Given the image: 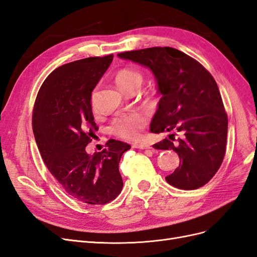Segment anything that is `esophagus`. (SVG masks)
Segmentation results:
<instances>
[{"instance_id":"esophagus-1","label":"esophagus","mask_w":257,"mask_h":257,"mask_svg":"<svg viewBox=\"0 0 257 257\" xmlns=\"http://www.w3.org/2000/svg\"><path fill=\"white\" fill-rule=\"evenodd\" d=\"M134 148H137V149H150V146H148L146 144H134L133 145Z\"/></svg>"}]
</instances>
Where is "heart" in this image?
Here are the masks:
<instances>
[{
    "label": "heart",
    "mask_w": 257,
    "mask_h": 257,
    "mask_svg": "<svg viewBox=\"0 0 257 257\" xmlns=\"http://www.w3.org/2000/svg\"><path fill=\"white\" fill-rule=\"evenodd\" d=\"M116 84L120 89L125 88L134 82L143 81L142 74L135 69L125 68L116 76ZM147 123L146 116L139 112H131L115 118L110 126L111 133L127 141H134L141 135V131L145 127Z\"/></svg>",
    "instance_id": "b5f03b06"
}]
</instances>
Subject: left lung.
<instances>
[{
	"mask_svg": "<svg viewBox=\"0 0 257 257\" xmlns=\"http://www.w3.org/2000/svg\"><path fill=\"white\" fill-rule=\"evenodd\" d=\"M118 57L148 67L154 75L162 97L151 121L152 133L182 134L177 143L165 138L155 144V149L174 150L180 159L166 181L186 191L205 185L223 162L228 123L211 74L188 54L170 47L121 52Z\"/></svg>",
	"mask_w": 257,
	"mask_h": 257,
	"instance_id": "left-lung-1",
	"label": "left lung"
}]
</instances>
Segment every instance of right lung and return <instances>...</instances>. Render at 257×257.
<instances>
[{
	"instance_id": "right-lung-1",
	"label": "right lung",
	"mask_w": 257,
	"mask_h": 257,
	"mask_svg": "<svg viewBox=\"0 0 257 257\" xmlns=\"http://www.w3.org/2000/svg\"><path fill=\"white\" fill-rule=\"evenodd\" d=\"M112 59V54L87 58L56 68L38 91L33 110V133L46 166L68 195L90 205H104L119 195V163L131 149L110 139L102 152L85 151L96 131L92 91Z\"/></svg>"
}]
</instances>
